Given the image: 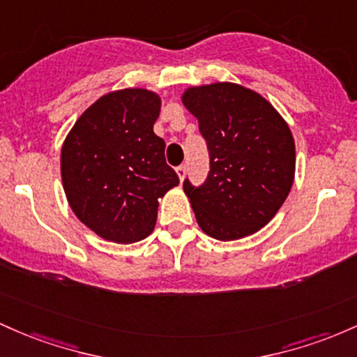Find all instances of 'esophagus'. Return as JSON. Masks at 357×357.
Masks as SVG:
<instances>
[{"instance_id": "1", "label": "esophagus", "mask_w": 357, "mask_h": 357, "mask_svg": "<svg viewBox=\"0 0 357 357\" xmlns=\"http://www.w3.org/2000/svg\"><path fill=\"white\" fill-rule=\"evenodd\" d=\"M175 170H177L178 178L183 180V177H185V174H187V167L185 165H178L177 168H175Z\"/></svg>"}]
</instances>
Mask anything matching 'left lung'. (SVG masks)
<instances>
[{
    "instance_id": "8db88e82",
    "label": "left lung",
    "mask_w": 357,
    "mask_h": 357,
    "mask_svg": "<svg viewBox=\"0 0 357 357\" xmlns=\"http://www.w3.org/2000/svg\"><path fill=\"white\" fill-rule=\"evenodd\" d=\"M182 101L209 151L204 183L183 180L200 229L219 241L253 234L273 219L294 183L290 128L265 98L238 84L190 87Z\"/></svg>"
}]
</instances>
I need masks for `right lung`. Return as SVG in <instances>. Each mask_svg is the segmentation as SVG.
<instances>
[{
	"label": "right lung",
	"mask_w": 357,
	"mask_h": 357,
	"mask_svg": "<svg viewBox=\"0 0 357 357\" xmlns=\"http://www.w3.org/2000/svg\"><path fill=\"white\" fill-rule=\"evenodd\" d=\"M160 98L145 89L102 96L67 135L60 157L63 190L79 221L107 241L145 239L158 199L178 185L153 133Z\"/></svg>",
	"instance_id": "add662e5"
}]
</instances>
